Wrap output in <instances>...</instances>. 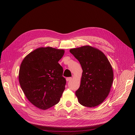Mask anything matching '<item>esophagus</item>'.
I'll use <instances>...</instances> for the list:
<instances>
[{
	"label": "esophagus",
	"instance_id": "obj_1",
	"mask_svg": "<svg viewBox=\"0 0 135 135\" xmlns=\"http://www.w3.org/2000/svg\"><path fill=\"white\" fill-rule=\"evenodd\" d=\"M72 79V78H71V77L67 78H66V80H67V81H70V80H71Z\"/></svg>",
	"mask_w": 135,
	"mask_h": 135
}]
</instances>
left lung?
<instances>
[{"instance_id": "obj_1", "label": "left lung", "mask_w": 135, "mask_h": 135, "mask_svg": "<svg viewBox=\"0 0 135 135\" xmlns=\"http://www.w3.org/2000/svg\"><path fill=\"white\" fill-rule=\"evenodd\" d=\"M83 69L80 85L75 92L80 104L95 107L108 96L113 81V70L106 56L98 49L84 45L70 49Z\"/></svg>"}]
</instances>
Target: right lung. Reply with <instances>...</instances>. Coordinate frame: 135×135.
<instances>
[{
	"label": "right lung",
	"mask_w": 135,
	"mask_h": 135,
	"mask_svg": "<svg viewBox=\"0 0 135 135\" xmlns=\"http://www.w3.org/2000/svg\"><path fill=\"white\" fill-rule=\"evenodd\" d=\"M65 50L40 47L28 54L20 65L18 80L26 97L46 110L58 103L65 89L63 68L58 63Z\"/></svg>",
	"instance_id": "add662e5"
}]
</instances>
